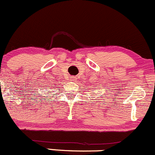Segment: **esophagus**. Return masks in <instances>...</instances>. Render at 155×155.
Masks as SVG:
<instances>
[{"label":"esophagus","instance_id":"obj_1","mask_svg":"<svg viewBox=\"0 0 155 155\" xmlns=\"http://www.w3.org/2000/svg\"><path fill=\"white\" fill-rule=\"evenodd\" d=\"M70 80L72 81V82H75V81L76 80V76H71V77H70Z\"/></svg>","mask_w":155,"mask_h":155}]
</instances>
